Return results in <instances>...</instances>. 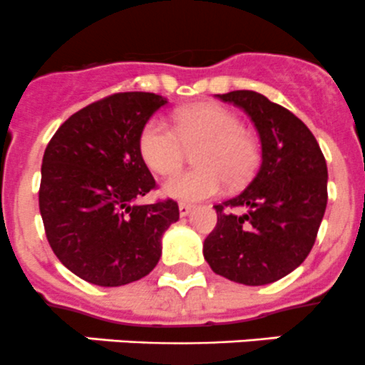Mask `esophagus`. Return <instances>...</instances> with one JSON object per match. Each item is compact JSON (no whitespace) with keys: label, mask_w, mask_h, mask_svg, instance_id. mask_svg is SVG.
<instances>
[{"label":"esophagus","mask_w":365,"mask_h":365,"mask_svg":"<svg viewBox=\"0 0 365 365\" xmlns=\"http://www.w3.org/2000/svg\"><path fill=\"white\" fill-rule=\"evenodd\" d=\"M178 208H180V215H182V217H187V215H189L190 212H192V208H194V206H192V205L180 203Z\"/></svg>","instance_id":"34e87169"}]
</instances>
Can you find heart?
Returning a JSON list of instances; mask_svg holds the SVG:
<instances>
[{
	"label": "heart",
	"mask_w": 365,
	"mask_h": 365,
	"mask_svg": "<svg viewBox=\"0 0 365 365\" xmlns=\"http://www.w3.org/2000/svg\"><path fill=\"white\" fill-rule=\"evenodd\" d=\"M197 146V168L175 173L164 182V194L180 201L213 197L226 187L244 185L259 165V145L242 128L240 118L217 104H197L175 114V128L152 120L139 135V152L152 171L169 175L182 165L185 146Z\"/></svg>",
	"instance_id": "heart-1"
}]
</instances>
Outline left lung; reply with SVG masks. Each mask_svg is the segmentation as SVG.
<instances>
[{"mask_svg": "<svg viewBox=\"0 0 365 365\" xmlns=\"http://www.w3.org/2000/svg\"><path fill=\"white\" fill-rule=\"evenodd\" d=\"M242 108L259 134L261 165L238 196L215 205V230L203 244L215 274L263 286L292 274L314 245L325 215L327 162L305 123L251 90L217 95Z\"/></svg>", "mask_w": 365, "mask_h": 365, "instance_id": "obj_1", "label": "left lung"}]
</instances>
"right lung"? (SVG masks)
<instances>
[{
  "label": "right lung",
  "instance_id": "right-lung-1",
  "mask_svg": "<svg viewBox=\"0 0 365 365\" xmlns=\"http://www.w3.org/2000/svg\"><path fill=\"white\" fill-rule=\"evenodd\" d=\"M164 97L114 93L68 118L42 159L38 206L46 237L72 274L123 286L159 263L162 235L180 219L176 201L135 205L155 189L139 135Z\"/></svg>",
  "mask_w": 365,
  "mask_h": 365
}]
</instances>
